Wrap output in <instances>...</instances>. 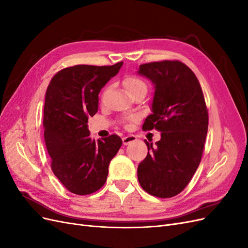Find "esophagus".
<instances>
[{
    "label": "esophagus",
    "instance_id": "esophagus-1",
    "mask_svg": "<svg viewBox=\"0 0 248 248\" xmlns=\"http://www.w3.org/2000/svg\"><path fill=\"white\" fill-rule=\"evenodd\" d=\"M123 145H128L132 141H136L137 140V137L136 136H132V134H129V136H126L123 138Z\"/></svg>",
    "mask_w": 248,
    "mask_h": 248
}]
</instances>
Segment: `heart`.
<instances>
[{
    "instance_id": "obj_1",
    "label": "heart",
    "mask_w": 248,
    "mask_h": 248,
    "mask_svg": "<svg viewBox=\"0 0 248 248\" xmlns=\"http://www.w3.org/2000/svg\"><path fill=\"white\" fill-rule=\"evenodd\" d=\"M124 86L126 89V92H130V91H133V90H137L139 88L146 87V84L141 79H140L136 77H129L124 80ZM130 119H134V117H130Z\"/></svg>"
}]
</instances>
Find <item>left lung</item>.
<instances>
[{"label": "left lung", "instance_id": "obj_1", "mask_svg": "<svg viewBox=\"0 0 248 248\" xmlns=\"http://www.w3.org/2000/svg\"><path fill=\"white\" fill-rule=\"evenodd\" d=\"M138 74L154 85L152 114L142 129L161 132L155 145L145 140L148 154L139 164V182L154 197H175L201 162L208 131L204 95L196 74L179 61L142 64Z\"/></svg>", "mask_w": 248, "mask_h": 248}]
</instances>
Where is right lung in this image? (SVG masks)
Segmentation results:
<instances>
[{
	"mask_svg": "<svg viewBox=\"0 0 248 248\" xmlns=\"http://www.w3.org/2000/svg\"><path fill=\"white\" fill-rule=\"evenodd\" d=\"M111 66L76 65L51 78L44 103V140L55 176L70 192L86 196L107 181L110 160L122 146L116 134L95 141L88 119L98 110V94L119 72Z\"/></svg>",
	"mask_w": 248,
	"mask_h": 248,
	"instance_id": "right-lung-1",
	"label": "right lung"
}]
</instances>
